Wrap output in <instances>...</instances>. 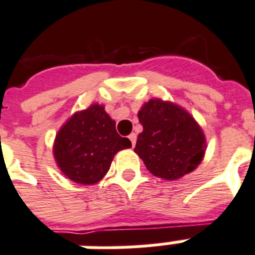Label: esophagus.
Returning a JSON list of instances; mask_svg holds the SVG:
<instances>
[{
	"label": "esophagus",
	"mask_w": 255,
	"mask_h": 255,
	"mask_svg": "<svg viewBox=\"0 0 255 255\" xmlns=\"http://www.w3.org/2000/svg\"><path fill=\"white\" fill-rule=\"evenodd\" d=\"M128 139L131 140V144H132V147L135 146V143H136V133H131L129 136H128Z\"/></svg>",
	"instance_id": "obj_1"
}]
</instances>
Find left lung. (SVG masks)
Returning a JSON list of instances; mask_svg holds the SVG:
<instances>
[{
  "instance_id": "obj_1",
  "label": "left lung",
  "mask_w": 255,
  "mask_h": 255,
  "mask_svg": "<svg viewBox=\"0 0 255 255\" xmlns=\"http://www.w3.org/2000/svg\"><path fill=\"white\" fill-rule=\"evenodd\" d=\"M143 131L135 152L148 171L163 180H178L203 161L205 136L189 112L169 101L152 99L139 113Z\"/></svg>"
}]
</instances>
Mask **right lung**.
<instances>
[{"mask_svg": "<svg viewBox=\"0 0 255 255\" xmlns=\"http://www.w3.org/2000/svg\"><path fill=\"white\" fill-rule=\"evenodd\" d=\"M129 147V139L116 132V123L103 105L92 104L60 127L54 142V158L69 180L92 185L108 173L113 156Z\"/></svg>", "mask_w": 255, "mask_h": 255, "instance_id": "obj_1", "label": "right lung"}]
</instances>
